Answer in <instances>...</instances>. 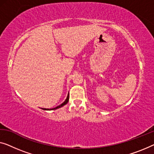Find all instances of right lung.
Masks as SVG:
<instances>
[{
	"label": "right lung",
	"instance_id": "1",
	"mask_svg": "<svg viewBox=\"0 0 154 154\" xmlns=\"http://www.w3.org/2000/svg\"><path fill=\"white\" fill-rule=\"evenodd\" d=\"M68 100H69V94H68V96H67V98H66V100L65 101H64V102L62 103V104L59 105V106H57V107H55V108H53V109H43V110H47V111H50V110H54V109H59V108L62 107L63 106H64V105H66V104H67V103L68 102Z\"/></svg>",
	"mask_w": 154,
	"mask_h": 154
}]
</instances>
